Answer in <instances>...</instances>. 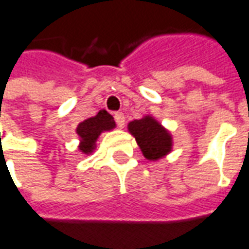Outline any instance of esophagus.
<instances>
[{
    "mask_svg": "<svg viewBox=\"0 0 249 249\" xmlns=\"http://www.w3.org/2000/svg\"><path fill=\"white\" fill-rule=\"evenodd\" d=\"M114 120H116V124H117L119 128H123L125 125V117L121 112L114 113Z\"/></svg>",
    "mask_w": 249,
    "mask_h": 249,
    "instance_id": "1",
    "label": "esophagus"
}]
</instances>
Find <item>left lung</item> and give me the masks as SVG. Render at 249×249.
<instances>
[{
  "label": "left lung",
  "instance_id": "1",
  "mask_svg": "<svg viewBox=\"0 0 249 249\" xmlns=\"http://www.w3.org/2000/svg\"><path fill=\"white\" fill-rule=\"evenodd\" d=\"M128 130L136 139L137 145L140 147L145 159L158 160L171 152L173 137L154 117L145 116L140 120L130 121Z\"/></svg>",
  "mask_w": 249,
  "mask_h": 249
}]
</instances>
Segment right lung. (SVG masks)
<instances>
[{
    "label": "right lung",
    "mask_w": 249,
    "mask_h": 249,
    "mask_svg": "<svg viewBox=\"0 0 249 249\" xmlns=\"http://www.w3.org/2000/svg\"><path fill=\"white\" fill-rule=\"evenodd\" d=\"M116 126L114 119L107 112L100 110L97 116L85 120L76 128V133L81 139L79 142V151L82 154H91L95 148V142L102 132L110 130Z\"/></svg>",
    "instance_id": "1"
}]
</instances>
